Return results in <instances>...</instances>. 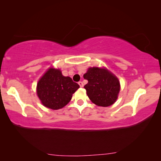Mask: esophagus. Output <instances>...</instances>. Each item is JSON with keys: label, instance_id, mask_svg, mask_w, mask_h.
Here are the masks:
<instances>
[{"label": "esophagus", "instance_id": "obj_1", "mask_svg": "<svg viewBox=\"0 0 161 161\" xmlns=\"http://www.w3.org/2000/svg\"><path fill=\"white\" fill-rule=\"evenodd\" d=\"M78 84H79V86H80V87H83V82H81V81H79Z\"/></svg>", "mask_w": 161, "mask_h": 161}]
</instances>
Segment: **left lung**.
Segmentation results:
<instances>
[{"instance_id":"1","label":"left lung","mask_w":161,"mask_h":161,"mask_svg":"<svg viewBox=\"0 0 161 161\" xmlns=\"http://www.w3.org/2000/svg\"><path fill=\"white\" fill-rule=\"evenodd\" d=\"M83 78L88 80L84 86L87 95L95 105L108 107L117 100L120 91L119 80L107 69L89 67Z\"/></svg>"}]
</instances>
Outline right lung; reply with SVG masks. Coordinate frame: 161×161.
Returning <instances> with one entry per match:
<instances>
[{
	"label": "right lung",
	"instance_id": "1",
	"mask_svg": "<svg viewBox=\"0 0 161 161\" xmlns=\"http://www.w3.org/2000/svg\"><path fill=\"white\" fill-rule=\"evenodd\" d=\"M79 88L70 77L64 76L60 69L51 67L39 79L36 93L44 106L58 110L69 103Z\"/></svg>",
	"mask_w": 161,
	"mask_h": 161
}]
</instances>
